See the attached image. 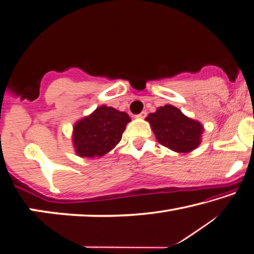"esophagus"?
<instances>
[{
    "instance_id": "obj_1",
    "label": "esophagus",
    "mask_w": 254,
    "mask_h": 254,
    "mask_svg": "<svg viewBox=\"0 0 254 254\" xmlns=\"http://www.w3.org/2000/svg\"><path fill=\"white\" fill-rule=\"evenodd\" d=\"M146 116H147V112H146V111H143V112L140 113V114L135 115V119H145Z\"/></svg>"
}]
</instances>
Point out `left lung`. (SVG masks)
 Wrapping results in <instances>:
<instances>
[{"label": "left lung", "instance_id": "1", "mask_svg": "<svg viewBox=\"0 0 254 254\" xmlns=\"http://www.w3.org/2000/svg\"><path fill=\"white\" fill-rule=\"evenodd\" d=\"M157 141L177 153H190L202 142L200 122L184 114L172 105L158 107L146 117Z\"/></svg>", "mask_w": 254, "mask_h": 254}]
</instances>
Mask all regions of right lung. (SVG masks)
Wrapping results in <instances>:
<instances>
[{
    "mask_svg": "<svg viewBox=\"0 0 254 254\" xmlns=\"http://www.w3.org/2000/svg\"><path fill=\"white\" fill-rule=\"evenodd\" d=\"M128 122L131 119L126 112L99 106L74 124L71 140L75 153L82 158L104 156L121 141Z\"/></svg>",
    "mask_w": 254,
    "mask_h": 254,
    "instance_id": "add662e5",
    "label": "right lung"
}]
</instances>
